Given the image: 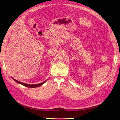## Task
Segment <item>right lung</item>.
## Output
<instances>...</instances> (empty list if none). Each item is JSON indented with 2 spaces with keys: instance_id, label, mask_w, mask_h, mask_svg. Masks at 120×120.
<instances>
[{
  "instance_id": "add662e5",
  "label": "right lung",
  "mask_w": 120,
  "mask_h": 120,
  "mask_svg": "<svg viewBox=\"0 0 120 120\" xmlns=\"http://www.w3.org/2000/svg\"><path fill=\"white\" fill-rule=\"evenodd\" d=\"M12 79H13V80L14 81H15L16 82L19 83H20V84L22 85L25 86L26 87H28V88H37V87H38V86H42L43 84H44V83L46 82V80L42 82H41V83H38V84H35V85H32V84H27V83H23V82H19L17 80H16V79H13V78H12Z\"/></svg>"
}]
</instances>
